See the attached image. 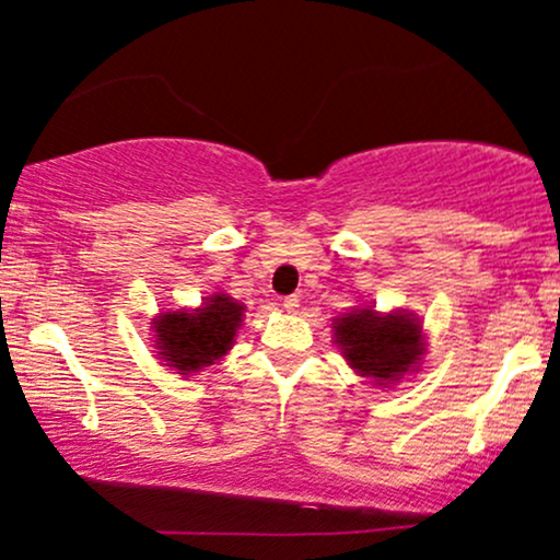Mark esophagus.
I'll list each match as a JSON object with an SVG mask.
<instances>
[{
    "instance_id": "esophagus-1",
    "label": "esophagus",
    "mask_w": 560,
    "mask_h": 560,
    "mask_svg": "<svg viewBox=\"0 0 560 560\" xmlns=\"http://www.w3.org/2000/svg\"><path fill=\"white\" fill-rule=\"evenodd\" d=\"M281 305H284L287 313H298L300 298H298V294H289V298H284V302H281Z\"/></svg>"
}]
</instances>
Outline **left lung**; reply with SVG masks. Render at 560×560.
<instances>
[{
	"label": "left lung",
	"instance_id": "obj_1",
	"mask_svg": "<svg viewBox=\"0 0 560 560\" xmlns=\"http://www.w3.org/2000/svg\"><path fill=\"white\" fill-rule=\"evenodd\" d=\"M334 342L361 376L387 387L416 371L423 355V329L413 313H376L358 307L334 320Z\"/></svg>",
	"mask_w": 560,
	"mask_h": 560
}]
</instances>
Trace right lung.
<instances>
[{
    "instance_id": "add662e5",
    "label": "right lung",
    "mask_w": 560,
    "mask_h": 560,
    "mask_svg": "<svg viewBox=\"0 0 560 560\" xmlns=\"http://www.w3.org/2000/svg\"><path fill=\"white\" fill-rule=\"evenodd\" d=\"M244 305L229 294L215 292L205 298L197 311L160 313L152 320L158 355L178 374H195L215 363L234 345L236 329L242 326Z\"/></svg>"
}]
</instances>
